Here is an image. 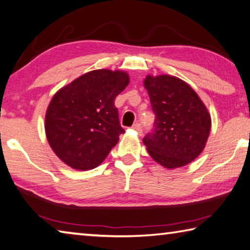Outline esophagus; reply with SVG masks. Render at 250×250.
Listing matches in <instances>:
<instances>
[{"mask_svg": "<svg viewBox=\"0 0 250 250\" xmlns=\"http://www.w3.org/2000/svg\"><path fill=\"white\" fill-rule=\"evenodd\" d=\"M133 128H134L135 130H137V132H138L139 134L143 133V126H142L141 123H136V124H135V125L133 126Z\"/></svg>", "mask_w": 250, "mask_h": 250, "instance_id": "obj_1", "label": "esophagus"}]
</instances>
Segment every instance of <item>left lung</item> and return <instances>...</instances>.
Instances as JSON below:
<instances>
[{"label":"left lung","instance_id":"1","mask_svg":"<svg viewBox=\"0 0 250 250\" xmlns=\"http://www.w3.org/2000/svg\"><path fill=\"white\" fill-rule=\"evenodd\" d=\"M145 87L156 118L143 142L151 158L165 168L183 167L204 149L211 116L199 95L181 79L148 76Z\"/></svg>","mask_w":250,"mask_h":250}]
</instances>
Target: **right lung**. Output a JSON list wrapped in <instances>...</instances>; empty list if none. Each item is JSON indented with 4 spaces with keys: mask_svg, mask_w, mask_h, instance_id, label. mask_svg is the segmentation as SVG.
Wrapping results in <instances>:
<instances>
[{
    "mask_svg": "<svg viewBox=\"0 0 250 250\" xmlns=\"http://www.w3.org/2000/svg\"><path fill=\"white\" fill-rule=\"evenodd\" d=\"M128 83L126 72L93 70L54 95L46 113V136L65 165L90 170L106 158L125 132L114 101Z\"/></svg>",
    "mask_w": 250,
    "mask_h": 250,
    "instance_id": "right-lung-1",
    "label": "right lung"
}]
</instances>
